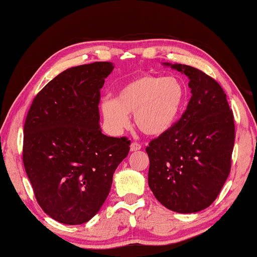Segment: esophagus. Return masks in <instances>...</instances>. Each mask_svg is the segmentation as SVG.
I'll return each mask as SVG.
<instances>
[{
	"label": "esophagus",
	"mask_w": 257,
	"mask_h": 257,
	"mask_svg": "<svg viewBox=\"0 0 257 257\" xmlns=\"http://www.w3.org/2000/svg\"><path fill=\"white\" fill-rule=\"evenodd\" d=\"M142 149V145L138 144V143H132V145H130V151L132 152H137Z\"/></svg>",
	"instance_id": "34e87169"
}]
</instances>
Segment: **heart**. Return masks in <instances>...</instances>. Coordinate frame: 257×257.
Segmentation results:
<instances>
[{"label": "heart", "mask_w": 257, "mask_h": 257, "mask_svg": "<svg viewBox=\"0 0 257 257\" xmlns=\"http://www.w3.org/2000/svg\"><path fill=\"white\" fill-rule=\"evenodd\" d=\"M187 92L176 77L141 75L119 88L115 98L101 102L103 119L112 133L121 134L134 114L137 128L147 136L168 133L179 119Z\"/></svg>", "instance_id": "obj_1"}]
</instances>
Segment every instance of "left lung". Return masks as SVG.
I'll use <instances>...</instances> for the list:
<instances>
[{
	"instance_id": "1",
	"label": "left lung",
	"mask_w": 257,
	"mask_h": 257,
	"mask_svg": "<svg viewBox=\"0 0 257 257\" xmlns=\"http://www.w3.org/2000/svg\"><path fill=\"white\" fill-rule=\"evenodd\" d=\"M188 77L191 97L181 119L146 147L149 186L177 213H196L215 201L230 173L233 115L223 89L196 68L164 62Z\"/></svg>"
}]
</instances>
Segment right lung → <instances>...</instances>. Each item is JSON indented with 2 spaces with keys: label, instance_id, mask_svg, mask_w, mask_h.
I'll return each instance as SVG.
<instances>
[{
  "label": "right lung",
  "instance_id": "1",
  "mask_svg": "<svg viewBox=\"0 0 257 257\" xmlns=\"http://www.w3.org/2000/svg\"><path fill=\"white\" fill-rule=\"evenodd\" d=\"M112 62L68 69L34 98L24 128V165L40 206L64 224L89 221L105 202L130 141L99 125V93Z\"/></svg>",
  "mask_w": 257,
  "mask_h": 257
}]
</instances>
